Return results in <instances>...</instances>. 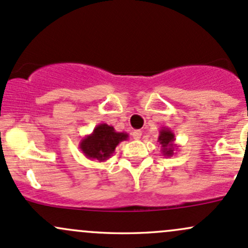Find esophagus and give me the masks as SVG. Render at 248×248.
<instances>
[{
    "mask_svg": "<svg viewBox=\"0 0 248 248\" xmlns=\"http://www.w3.org/2000/svg\"><path fill=\"white\" fill-rule=\"evenodd\" d=\"M141 135H142L141 131H134V132L132 133V137H133V139H135V140H139L140 138H141Z\"/></svg>",
    "mask_w": 248,
    "mask_h": 248,
    "instance_id": "esophagus-1",
    "label": "esophagus"
}]
</instances>
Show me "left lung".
Segmentation results:
<instances>
[{"mask_svg": "<svg viewBox=\"0 0 248 248\" xmlns=\"http://www.w3.org/2000/svg\"><path fill=\"white\" fill-rule=\"evenodd\" d=\"M176 138H174L173 132L169 128H161L159 132L158 142L161 145V153L165 157H172L174 155V151L178 147L176 144Z\"/></svg>", "mask_w": 248, "mask_h": 248, "instance_id": "8db88e82", "label": "left lung"}]
</instances>
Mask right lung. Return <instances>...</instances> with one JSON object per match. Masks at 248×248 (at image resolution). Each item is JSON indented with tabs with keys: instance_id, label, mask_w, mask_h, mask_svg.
Here are the masks:
<instances>
[{
	"instance_id": "obj_1",
	"label": "right lung",
	"mask_w": 248,
	"mask_h": 248,
	"mask_svg": "<svg viewBox=\"0 0 248 248\" xmlns=\"http://www.w3.org/2000/svg\"><path fill=\"white\" fill-rule=\"evenodd\" d=\"M127 139V133L116 132L113 126L100 124L93 128L91 134L80 140L79 148L88 159L101 163L108 160L113 155L116 146Z\"/></svg>"
}]
</instances>
